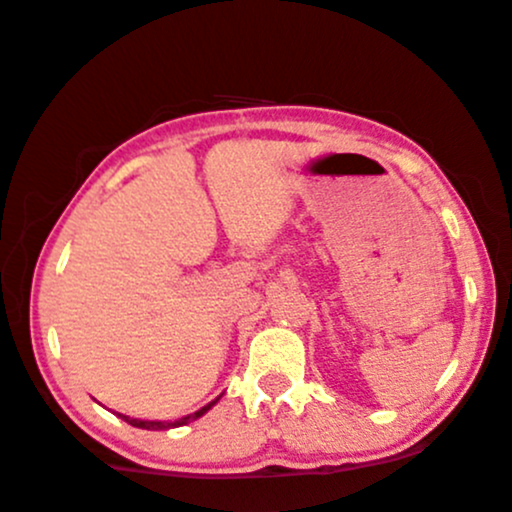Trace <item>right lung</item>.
I'll return each instance as SVG.
<instances>
[{
	"instance_id": "right-lung-1",
	"label": "right lung",
	"mask_w": 512,
	"mask_h": 512,
	"mask_svg": "<svg viewBox=\"0 0 512 512\" xmlns=\"http://www.w3.org/2000/svg\"><path fill=\"white\" fill-rule=\"evenodd\" d=\"M216 402H219V397H216L214 402H209L207 407H202V409L195 411V414H190V416H182V419H178V421H142V419H129V416H125V414H117V416H120L122 421H127L129 426L146 428V431H168V428H178V426H185V424H190V421L199 419V416H202V414H207V411H209L211 407H214Z\"/></svg>"
}]
</instances>
